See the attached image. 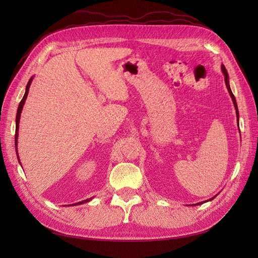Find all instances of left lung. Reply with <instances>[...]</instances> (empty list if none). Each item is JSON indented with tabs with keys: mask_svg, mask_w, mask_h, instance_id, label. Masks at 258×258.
Listing matches in <instances>:
<instances>
[{
	"mask_svg": "<svg viewBox=\"0 0 258 258\" xmlns=\"http://www.w3.org/2000/svg\"><path fill=\"white\" fill-rule=\"evenodd\" d=\"M222 72L224 73V76H225V84H226V87H227V89H228V92H229V95H230V97H231V99H232V102H233V105H235V108H236V114H237V120H238V126H239V111H238V105H237V102H236V98H235V96H233V93L231 92V89H230V86H229V77H228V73H227V70H226V68L224 67V66H222ZM212 199H214V197L213 198H211V199H209L208 201H210V200H212ZM200 204H204V202H199V205Z\"/></svg>",
	"mask_w": 258,
	"mask_h": 258,
	"instance_id": "obj_1",
	"label": "left lung"
}]
</instances>
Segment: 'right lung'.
<instances>
[{
	"mask_svg": "<svg viewBox=\"0 0 258 258\" xmlns=\"http://www.w3.org/2000/svg\"><path fill=\"white\" fill-rule=\"evenodd\" d=\"M32 80H33V77H31V79L29 80V82H28V85H27V87H26V92H25V96H23L22 100L20 101V103H19V105H18V110H17V116H16V134H15V146H16V152H17V157H18V159H19V156H18V151H17V141H18V129H19V120H20V114H21V111H22L23 104H25V102H26V99H27V97H28L29 88H30V85H31V83H32ZM19 162H20V160H19ZM90 200H91V198H89V199H86V200H84V201L77 202V204H74V205H72V206H76V205H82V204H85V202H88V201H90Z\"/></svg>",
	"mask_w": 258,
	"mask_h": 258,
	"instance_id": "1",
	"label": "right lung"
}]
</instances>
